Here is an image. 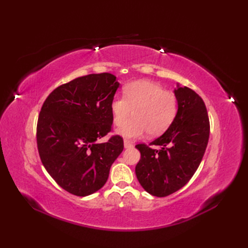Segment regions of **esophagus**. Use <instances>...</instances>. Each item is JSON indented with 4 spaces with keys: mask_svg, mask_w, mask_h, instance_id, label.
Wrapping results in <instances>:
<instances>
[{
    "mask_svg": "<svg viewBox=\"0 0 248 248\" xmlns=\"http://www.w3.org/2000/svg\"><path fill=\"white\" fill-rule=\"evenodd\" d=\"M124 148H131V147H133V143H132V141L128 140H124Z\"/></svg>",
    "mask_w": 248,
    "mask_h": 248,
    "instance_id": "esophagus-1",
    "label": "esophagus"
}]
</instances>
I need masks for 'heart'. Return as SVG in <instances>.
<instances>
[{"label": "heart", "instance_id": "b5f03b06", "mask_svg": "<svg viewBox=\"0 0 248 248\" xmlns=\"http://www.w3.org/2000/svg\"><path fill=\"white\" fill-rule=\"evenodd\" d=\"M123 93L124 99H114L109 108L113 123L123 124L118 133L125 139L140 138L146 132L152 138L159 136L176 118L178 101L175 93L165 91L160 84L147 80L135 81L125 85ZM132 110L135 118L126 123Z\"/></svg>", "mask_w": 248, "mask_h": 248}]
</instances>
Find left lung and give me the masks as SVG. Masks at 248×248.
<instances>
[{"instance_id":"obj_1","label":"left lung","mask_w":248,"mask_h":248,"mask_svg":"<svg viewBox=\"0 0 248 248\" xmlns=\"http://www.w3.org/2000/svg\"><path fill=\"white\" fill-rule=\"evenodd\" d=\"M173 93L178 110L170 127L149 146H135L140 152L136 177L145 191L156 197L168 196L186 186L197 170L209 140L210 124L202 99L179 84Z\"/></svg>"}]
</instances>
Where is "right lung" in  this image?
Returning <instances> with one entry per match:
<instances>
[{"instance_id": "add662e5", "label": "right lung", "mask_w": 248, "mask_h": 248, "mask_svg": "<svg viewBox=\"0 0 248 248\" xmlns=\"http://www.w3.org/2000/svg\"><path fill=\"white\" fill-rule=\"evenodd\" d=\"M118 87L108 72L80 77L55 88L41 108L37 123L41 162L61 187L77 196L101 188L124 150L119 135L97 143L112 129L109 105Z\"/></svg>"}]
</instances>
